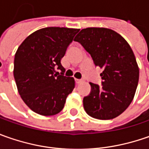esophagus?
Listing matches in <instances>:
<instances>
[{"mask_svg":"<svg viewBox=\"0 0 149 149\" xmlns=\"http://www.w3.org/2000/svg\"><path fill=\"white\" fill-rule=\"evenodd\" d=\"M82 82V79H75V83L79 84Z\"/></svg>","mask_w":149,"mask_h":149,"instance_id":"1","label":"esophagus"}]
</instances>
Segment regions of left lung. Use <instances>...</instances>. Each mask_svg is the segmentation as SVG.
<instances>
[{"instance_id": "left-lung-1", "label": "left lung", "mask_w": 149, "mask_h": 149, "mask_svg": "<svg viewBox=\"0 0 149 149\" xmlns=\"http://www.w3.org/2000/svg\"><path fill=\"white\" fill-rule=\"evenodd\" d=\"M74 40L103 69L102 86L89 83L91 92L83 100L84 110L102 120L118 117L134 100L139 83V69L130 45L118 33L103 27L83 29Z\"/></svg>"}]
</instances>
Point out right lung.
<instances>
[{
  "label": "right lung",
  "instance_id": "add662e5",
  "mask_svg": "<svg viewBox=\"0 0 149 149\" xmlns=\"http://www.w3.org/2000/svg\"><path fill=\"white\" fill-rule=\"evenodd\" d=\"M79 29L46 27L33 32L15 52L14 78L22 100L43 116L59 113L75 86L74 79L60 74V60Z\"/></svg>",
  "mask_w": 149,
  "mask_h": 149
}]
</instances>
